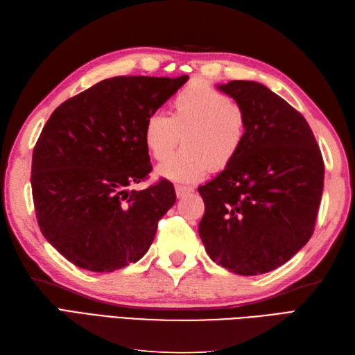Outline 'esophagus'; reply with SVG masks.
Here are the masks:
<instances>
[{"instance_id":"obj_1","label":"esophagus","mask_w":355,"mask_h":355,"mask_svg":"<svg viewBox=\"0 0 355 355\" xmlns=\"http://www.w3.org/2000/svg\"><path fill=\"white\" fill-rule=\"evenodd\" d=\"M191 192H193V189H192V187H189V186H181V184H177V186H175V193H177V196H178V198H183V196L189 195Z\"/></svg>"}]
</instances>
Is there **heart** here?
I'll list each match as a JSON object with an SVG mask.
<instances>
[{"label": "heart", "mask_w": 355, "mask_h": 355, "mask_svg": "<svg viewBox=\"0 0 355 355\" xmlns=\"http://www.w3.org/2000/svg\"><path fill=\"white\" fill-rule=\"evenodd\" d=\"M246 135L243 107L204 81H192L175 94L171 116L153 112L144 123V142L155 160L168 159L179 139L184 140L185 146L157 169L159 175L178 183H195L210 169L228 168L241 154Z\"/></svg>", "instance_id": "1"}]
</instances>
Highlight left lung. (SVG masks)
I'll return each mask as SVG.
<instances>
[{
	"instance_id": "8db88e82",
	"label": "left lung",
	"mask_w": 355,
	"mask_h": 355,
	"mask_svg": "<svg viewBox=\"0 0 355 355\" xmlns=\"http://www.w3.org/2000/svg\"><path fill=\"white\" fill-rule=\"evenodd\" d=\"M219 89L248 114L237 159L198 187L205 211L200 237L213 261L259 275L291 260L309 242L324 189V159L306 118L255 81Z\"/></svg>"
}]
</instances>
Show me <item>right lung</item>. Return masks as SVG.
Segmentation results:
<instances>
[{
    "label": "right lung",
    "mask_w": 355,
    "mask_h": 355,
    "mask_svg": "<svg viewBox=\"0 0 355 355\" xmlns=\"http://www.w3.org/2000/svg\"><path fill=\"white\" fill-rule=\"evenodd\" d=\"M177 78H107L62 103L33 150L31 192L46 241L73 265L113 272L150 250L177 196L169 180L127 187L153 171L144 123L186 83Z\"/></svg>",
    "instance_id": "right-lung-1"
}]
</instances>
